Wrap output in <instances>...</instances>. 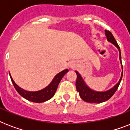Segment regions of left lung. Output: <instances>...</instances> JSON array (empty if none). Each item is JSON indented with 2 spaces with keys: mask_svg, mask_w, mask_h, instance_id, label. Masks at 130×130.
<instances>
[{
  "mask_svg": "<svg viewBox=\"0 0 130 130\" xmlns=\"http://www.w3.org/2000/svg\"><path fill=\"white\" fill-rule=\"evenodd\" d=\"M105 35L107 36V40L113 44L119 50V59H120L121 63L122 64L120 48H119V45L115 40V38L113 36V34H111V31H109V30H105ZM122 69H123V67H122ZM75 73L77 74V79H76V82H75V86H76L77 91L79 92V96L82 98V99H83L84 101H86L87 103H101L109 100L115 94V92L117 90L121 81V79H122V76H123V70H122L121 78L119 79V82L113 88H112L109 90L105 91V92H96L94 90H92L86 84L80 74L77 71H75Z\"/></svg>",
  "mask_w": 130,
  "mask_h": 130,
  "instance_id": "left-lung-1",
  "label": "left lung"
}]
</instances>
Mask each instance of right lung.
<instances>
[{"mask_svg": "<svg viewBox=\"0 0 130 130\" xmlns=\"http://www.w3.org/2000/svg\"><path fill=\"white\" fill-rule=\"evenodd\" d=\"M67 71H68V69H65V70L61 71L60 73L55 75L53 81L51 82V84L48 86L41 90L36 91V92H29V91H26L21 88L15 83V82L13 81V78L11 77V75H10V77H11V81L15 87V90L17 91V92L19 93L21 96L28 101L34 102V103H40L48 101L49 99H51L55 95L57 87L59 86V84L60 83L61 79L63 78V77ZM9 75H10V73H9Z\"/></svg>", "mask_w": 130, "mask_h": 130, "instance_id": "1", "label": "right lung"}]
</instances>
